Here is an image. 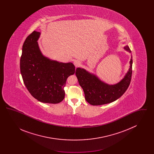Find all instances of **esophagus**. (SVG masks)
<instances>
[{"label": "esophagus", "mask_w": 154, "mask_h": 154, "mask_svg": "<svg viewBox=\"0 0 154 154\" xmlns=\"http://www.w3.org/2000/svg\"><path fill=\"white\" fill-rule=\"evenodd\" d=\"M74 65L75 67H77L79 66H80L81 65V62H79V60H75L74 62Z\"/></svg>", "instance_id": "1"}]
</instances>
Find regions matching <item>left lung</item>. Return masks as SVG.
Returning <instances> with one entry per match:
<instances>
[{
    "mask_svg": "<svg viewBox=\"0 0 154 154\" xmlns=\"http://www.w3.org/2000/svg\"><path fill=\"white\" fill-rule=\"evenodd\" d=\"M125 51L131 52L128 45L124 47ZM132 56L130 60L129 68L124 78L115 84H109L101 80L97 75L85 69L77 67L75 75L79 83L82 88L85 99L93 106L102 105L113 102L122 95L128 88L132 73Z\"/></svg>",
    "mask_w": 154,
    "mask_h": 154,
    "instance_id": "1",
    "label": "left lung"
}]
</instances>
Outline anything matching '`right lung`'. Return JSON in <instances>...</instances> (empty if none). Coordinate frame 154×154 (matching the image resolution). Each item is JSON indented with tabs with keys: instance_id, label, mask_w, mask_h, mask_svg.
Masks as SVG:
<instances>
[{
	"instance_id": "right-lung-1",
	"label": "right lung",
	"mask_w": 154,
	"mask_h": 154,
	"mask_svg": "<svg viewBox=\"0 0 154 154\" xmlns=\"http://www.w3.org/2000/svg\"><path fill=\"white\" fill-rule=\"evenodd\" d=\"M40 35L35 30L24 42L21 74L26 87L37 100L57 104L65 97L66 80L75 73V66L71 62H60L44 55L37 42Z\"/></svg>"
}]
</instances>
